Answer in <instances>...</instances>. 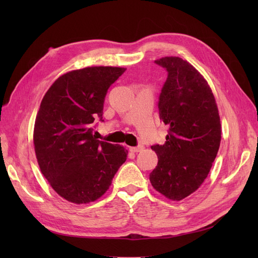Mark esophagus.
Returning <instances> with one entry per match:
<instances>
[{
    "instance_id": "34e87169",
    "label": "esophagus",
    "mask_w": 258,
    "mask_h": 258,
    "mask_svg": "<svg viewBox=\"0 0 258 258\" xmlns=\"http://www.w3.org/2000/svg\"><path fill=\"white\" fill-rule=\"evenodd\" d=\"M130 152L132 153H138V152H141L144 150V146L143 145H139V146H136V147H130L129 148Z\"/></svg>"
}]
</instances>
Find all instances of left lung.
Instances as JSON below:
<instances>
[{
	"instance_id": "obj_1",
	"label": "left lung",
	"mask_w": 258,
	"mask_h": 258,
	"mask_svg": "<svg viewBox=\"0 0 258 258\" xmlns=\"http://www.w3.org/2000/svg\"><path fill=\"white\" fill-rule=\"evenodd\" d=\"M168 72L159 96L166 142L153 145L158 163L150 174L154 188L179 201L207 178L221 143V119L212 89L189 62L178 57L155 60Z\"/></svg>"
}]
</instances>
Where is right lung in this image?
I'll return each mask as SVG.
<instances>
[{"mask_svg":"<svg viewBox=\"0 0 258 258\" xmlns=\"http://www.w3.org/2000/svg\"><path fill=\"white\" fill-rule=\"evenodd\" d=\"M124 71L117 67L70 71L54 81L41 102L33 132L37 163L52 189L72 204L103 196L127 159L126 148L97 140L91 128L97 117L102 120L107 89Z\"/></svg>","mask_w":258,"mask_h":258,"instance_id":"obj_1","label":"right lung"}]
</instances>
